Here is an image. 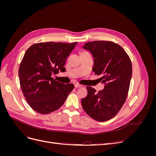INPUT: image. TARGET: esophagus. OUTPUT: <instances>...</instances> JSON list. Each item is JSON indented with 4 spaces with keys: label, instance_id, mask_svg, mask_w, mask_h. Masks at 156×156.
Segmentation results:
<instances>
[{
    "label": "esophagus",
    "instance_id": "esophagus-1",
    "mask_svg": "<svg viewBox=\"0 0 156 156\" xmlns=\"http://www.w3.org/2000/svg\"><path fill=\"white\" fill-rule=\"evenodd\" d=\"M74 86L75 88H81L83 87L82 85H81V84H75Z\"/></svg>",
    "mask_w": 156,
    "mask_h": 156
}]
</instances>
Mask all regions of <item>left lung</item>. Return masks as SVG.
<instances>
[{
	"mask_svg": "<svg viewBox=\"0 0 156 156\" xmlns=\"http://www.w3.org/2000/svg\"><path fill=\"white\" fill-rule=\"evenodd\" d=\"M83 48L92 55V69L101 77L105 87L97 92L87 87L88 94L82 99V107L93 119L107 121L119 112L126 101L132 75L130 58L121 46L111 41L87 42Z\"/></svg>",
	"mask_w": 156,
	"mask_h": 156,
	"instance_id": "left-lung-1",
	"label": "left lung"
}]
</instances>
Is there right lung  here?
<instances>
[{
    "mask_svg": "<svg viewBox=\"0 0 156 156\" xmlns=\"http://www.w3.org/2000/svg\"><path fill=\"white\" fill-rule=\"evenodd\" d=\"M77 42H43L27 50L19 69L20 85L30 107L40 114L58 109L74 88L52 76L65 72L66 60Z\"/></svg>",
    "mask_w": 156,
    "mask_h": 156,
    "instance_id": "obj_1",
    "label": "right lung"
}]
</instances>
